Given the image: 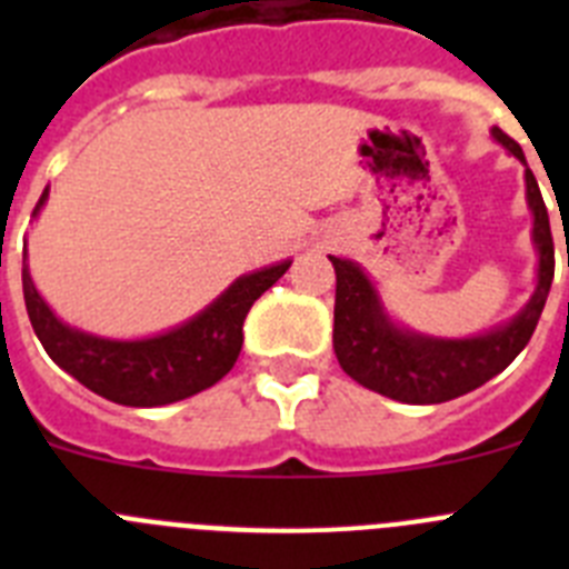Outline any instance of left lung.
Listing matches in <instances>:
<instances>
[{"mask_svg":"<svg viewBox=\"0 0 569 569\" xmlns=\"http://www.w3.org/2000/svg\"><path fill=\"white\" fill-rule=\"evenodd\" d=\"M492 136L525 162V150L501 128ZM527 202L532 210V239L539 244V288L530 305L501 330L461 341L425 339L399 330L387 319L373 284L365 279L353 261L330 256L336 268V310H333V350L341 370L367 390L407 405H441L470 393L492 376H499L530 341L539 325L556 273L550 216L541 199L532 170H525ZM569 264V259H567Z\"/></svg>","mask_w":569,"mask_h":569,"instance_id":"8db88e82","label":"left lung"}]
</instances>
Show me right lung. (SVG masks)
Wrapping results in <instances>:
<instances>
[{
    "label": "right lung",
    "instance_id": "obj_1",
    "mask_svg": "<svg viewBox=\"0 0 569 569\" xmlns=\"http://www.w3.org/2000/svg\"><path fill=\"white\" fill-rule=\"evenodd\" d=\"M44 199L48 190L37 202V210ZM288 268L290 261H281L273 268L241 276L188 325L142 341H110L70 330L37 293L28 264H22V290L33 333L62 370L116 405L159 407L202 393L230 373L244 341V316Z\"/></svg>",
    "mask_w": 569,
    "mask_h": 569
}]
</instances>
